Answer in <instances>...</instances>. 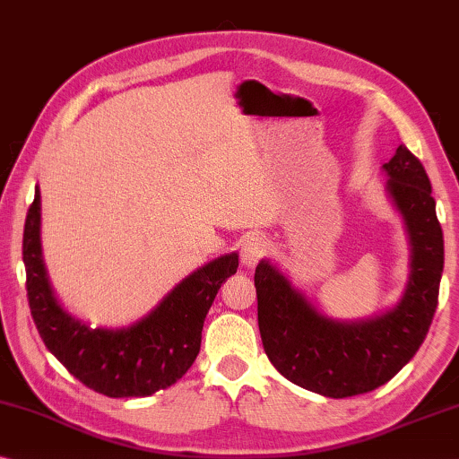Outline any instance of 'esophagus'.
I'll use <instances>...</instances> for the list:
<instances>
[{"mask_svg": "<svg viewBox=\"0 0 459 459\" xmlns=\"http://www.w3.org/2000/svg\"><path fill=\"white\" fill-rule=\"evenodd\" d=\"M265 251H267L265 237L261 235L247 237V241L241 247V264L245 267H255L259 264V259L265 255Z\"/></svg>", "mask_w": 459, "mask_h": 459, "instance_id": "esophagus-1", "label": "esophagus"}]
</instances>
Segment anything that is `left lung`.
Returning <instances> with one entry per match:
<instances>
[{
  "instance_id": "obj_1",
  "label": "left lung",
  "mask_w": 459,
  "mask_h": 459,
  "mask_svg": "<svg viewBox=\"0 0 459 459\" xmlns=\"http://www.w3.org/2000/svg\"><path fill=\"white\" fill-rule=\"evenodd\" d=\"M384 171L412 247L409 286L394 308L368 321H333L267 259L255 269L257 321L269 361L296 386L329 398L366 394L394 377L419 351L437 310L443 230L431 181L404 144Z\"/></svg>"
}]
</instances>
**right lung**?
<instances>
[{"label": "right lung", "mask_w": 459, "mask_h": 459, "mask_svg": "<svg viewBox=\"0 0 459 459\" xmlns=\"http://www.w3.org/2000/svg\"><path fill=\"white\" fill-rule=\"evenodd\" d=\"M22 255L28 304L47 349L87 388L110 398L151 396L192 368L208 310L238 267L237 253L210 261L179 281L151 315L110 331L90 329L56 300L42 261L39 187L26 214Z\"/></svg>", "instance_id": "add662e5"}]
</instances>
